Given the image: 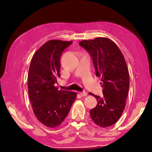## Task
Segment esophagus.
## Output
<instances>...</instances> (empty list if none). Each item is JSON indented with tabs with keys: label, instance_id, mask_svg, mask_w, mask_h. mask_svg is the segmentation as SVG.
<instances>
[{
	"label": "esophagus",
	"instance_id": "1",
	"mask_svg": "<svg viewBox=\"0 0 152 152\" xmlns=\"http://www.w3.org/2000/svg\"><path fill=\"white\" fill-rule=\"evenodd\" d=\"M80 95H81V96H87V93L86 91L80 92Z\"/></svg>",
	"mask_w": 152,
	"mask_h": 152
}]
</instances>
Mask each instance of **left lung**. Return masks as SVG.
I'll return each mask as SVG.
<instances>
[{
    "label": "left lung",
    "instance_id": "left-lung-1",
    "mask_svg": "<svg viewBox=\"0 0 152 152\" xmlns=\"http://www.w3.org/2000/svg\"><path fill=\"white\" fill-rule=\"evenodd\" d=\"M91 56L96 75L102 77L103 97L94 95L97 105L90 111L98 126H112L121 117L129 88V74L126 61L114 41L107 38L83 40L79 43Z\"/></svg>",
    "mask_w": 152,
    "mask_h": 152
}]
</instances>
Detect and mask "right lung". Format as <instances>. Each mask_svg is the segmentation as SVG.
I'll list each match as a JSON object with an SVG mask.
<instances>
[{"mask_svg":"<svg viewBox=\"0 0 152 152\" xmlns=\"http://www.w3.org/2000/svg\"><path fill=\"white\" fill-rule=\"evenodd\" d=\"M72 41L50 40L33 56L28 76V89L35 116L49 128L64 121L76 98V93L54 86L60 77V58Z\"/></svg>","mask_w":152,"mask_h":152,"instance_id":"add662e5","label":"right lung"}]
</instances>
